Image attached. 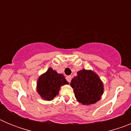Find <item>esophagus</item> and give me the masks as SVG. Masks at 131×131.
<instances>
[{
    "mask_svg": "<svg viewBox=\"0 0 131 131\" xmlns=\"http://www.w3.org/2000/svg\"><path fill=\"white\" fill-rule=\"evenodd\" d=\"M71 78H72V77H71V75H68V76H67V77H66L67 81H68L69 82V83H70V82H71Z\"/></svg>",
    "mask_w": 131,
    "mask_h": 131,
    "instance_id": "1",
    "label": "esophagus"
}]
</instances>
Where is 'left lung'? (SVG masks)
<instances>
[{
    "mask_svg": "<svg viewBox=\"0 0 131 131\" xmlns=\"http://www.w3.org/2000/svg\"><path fill=\"white\" fill-rule=\"evenodd\" d=\"M75 96L83 105H91L99 101L104 92V85L96 73L92 70L82 69L71 80Z\"/></svg>",
    "mask_w": 131,
    "mask_h": 131,
    "instance_id": "8db88e82",
    "label": "left lung"
}]
</instances>
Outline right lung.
<instances>
[{"label": "right lung", "mask_w": 131, "mask_h": 131, "mask_svg": "<svg viewBox=\"0 0 131 131\" xmlns=\"http://www.w3.org/2000/svg\"><path fill=\"white\" fill-rule=\"evenodd\" d=\"M68 84L63 74L58 73L52 68H49L47 72L38 79L37 91L43 100L50 101L58 95L61 86Z\"/></svg>", "instance_id": "obj_1"}]
</instances>
